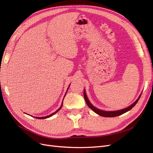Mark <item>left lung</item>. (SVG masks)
<instances>
[{"mask_svg": "<svg viewBox=\"0 0 153 153\" xmlns=\"http://www.w3.org/2000/svg\"><path fill=\"white\" fill-rule=\"evenodd\" d=\"M84 98H85V102H86L87 105H88V106H89V107L91 109H92V110H93L95 113H96L97 114H98V115H101V116H103V117H113L119 116V115H122V114H123L124 113L127 112L128 111L130 110L133 107V106L137 103L138 101L139 100V99L140 98L141 94L139 96V97H138V99L135 101V102H134L130 106H129L128 107H127L126 108L122 109V110H115V111H104V110H100L98 108H97L95 107V106H94L93 105H92L90 103V101H89V100H88L87 96V95L85 94V90L84 91Z\"/></svg>", "mask_w": 153, "mask_h": 153, "instance_id": "obj_1", "label": "left lung"}]
</instances>
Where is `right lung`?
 <instances>
[{
    "instance_id": "add662e5",
    "label": "right lung",
    "mask_w": 153,
    "mask_h": 153,
    "mask_svg": "<svg viewBox=\"0 0 153 153\" xmlns=\"http://www.w3.org/2000/svg\"><path fill=\"white\" fill-rule=\"evenodd\" d=\"M68 89H69V87L68 88V89L67 90H68ZM66 95V94H65ZM64 97H65V96H64ZM62 105H61V107H60L56 112H53V114H50V115H48V116H45V117H34L35 118H36V119H47V118H48V117H51V116H52L53 115H54L55 114H56L57 112H59V110L61 109V108H62Z\"/></svg>"
}]
</instances>
